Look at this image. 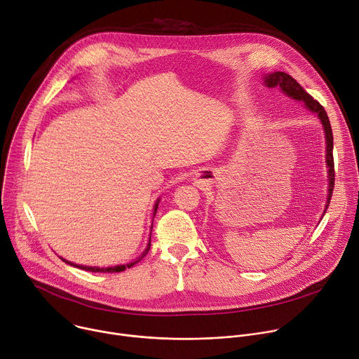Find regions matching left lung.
Returning <instances> with one entry per match:
<instances>
[{
  "mask_svg": "<svg viewBox=\"0 0 359 359\" xmlns=\"http://www.w3.org/2000/svg\"><path fill=\"white\" fill-rule=\"evenodd\" d=\"M265 84L269 88H279L280 91H283L286 95L292 97L295 100H302L305 103V106L318 114V117L322 121L323 130H325V137H327V165L330 168L328 170V177H330V191H328V202H327V209L330 206L331 198H332V191H334V184H335V169H334V136H332V127L328 118L327 111H325L323 106H320V103H318L311 94L306 93V90H304V87L293 79L289 74L283 73V72H275L269 76H265Z\"/></svg>",
  "mask_w": 359,
  "mask_h": 359,
  "instance_id": "8db88e82",
  "label": "left lung"
}]
</instances>
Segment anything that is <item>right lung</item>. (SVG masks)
I'll use <instances>...</instances> for the list:
<instances>
[{"instance_id": "1", "label": "right lung", "mask_w": 359, "mask_h": 359, "mask_svg": "<svg viewBox=\"0 0 359 359\" xmlns=\"http://www.w3.org/2000/svg\"><path fill=\"white\" fill-rule=\"evenodd\" d=\"M157 205H158V202L154 205V213H156V210H157ZM149 249H150V242H149V245H147V249L143 252V255L137 259V260H135V262H132V264H128V265H121V266H114V268H91V266H81V265H73V264H70V262H67V260H64V262L66 264H69V265H73V266H77V268H80V269H84V271H90V272H109V273H116V272H123L126 268H132L133 265H136L140 259H143L144 256H146V253L149 252Z\"/></svg>"}]
</instances>
